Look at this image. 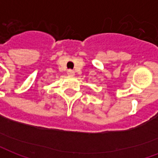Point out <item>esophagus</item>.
Segmentation results:
<instances>
[{
  "mask_svg": "<svg viewBox=\"0 0 158 158\" xmlns=\"http://www.w3.org/2000/svg\"><path fill=\"white\" fill-rule=\"evenodd\" d=\"M74 73H74V71L72 70V69H69V70H68V74H69V75L73 76L74 75Z\"/></svg>",
  "mask_w": 158,
  "mask_h": 158,
  "instance_id": "34e87169",
  "label": "esophagus"
}]
</instances>
